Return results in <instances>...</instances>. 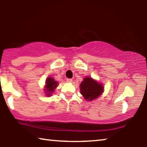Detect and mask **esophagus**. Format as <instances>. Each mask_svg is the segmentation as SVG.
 Listing matches in <instances>:
<instances>
[{"label": "esophagus", "mask_w": 147, "mask_h": 147, "mask_svg": "<svg viewBox=\"0 0 147 147\" xmlns=\"http://www.w3.org/2000/svg\"><path fill=\"white\" fill-rule=\"evenodd\" d=\"M67 82H69V83H71L72 82H73V80L70 79V78H67Z\"/></svg>", "instance_id": "34e87169"}]
</instances>
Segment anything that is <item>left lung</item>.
I'll use <instances>...</instances> for the list:
<instances>
[{"instance_id":"obj_1","label":"left lung","mask_w":147,"mask_h":147,"mask_svg":"<svg viewBox=\"0 0 147 147\" xmlns=\"http://www.w3.org/2000/svg\"><path fill=\"white\" fill-rule=\"evenodd\" d=\"M80 93L86 100L91 101L97 98L102 94V84L94 80L91 77H86L80 85Z\"/></svg>"}]
</instances>
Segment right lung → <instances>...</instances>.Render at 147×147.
Listing matches in <instances>:
<instances>
[{"mask_svg": "<svg viewBox=\"0 0 147 147\" xmlns=\"http://www.w3.org/2000/svg\"><path fill=\"white\" fill-rule=\"evenodd\" d=\"M58 82L55 81V80L53 78L49 77V78H47V80L45 82V91L46 95L47 96H51L52 93H53L55 89L58 86Z\"/></svg>", "mask_w": 147, "mask_h": 147, "instance_id": "obj_1", "label": "right lung"}]
</instances>
